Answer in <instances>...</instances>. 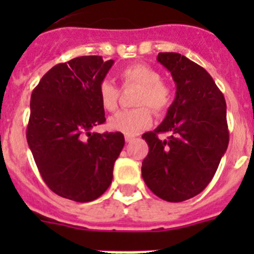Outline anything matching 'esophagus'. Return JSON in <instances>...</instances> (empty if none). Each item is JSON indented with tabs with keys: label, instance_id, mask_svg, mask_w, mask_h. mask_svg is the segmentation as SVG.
<instances>
[{
	"label": "esophagus",
	"instance_id": "1",
	"mask_svg": "<svg viewBox=\"0 0 254 254\" xmlns=\"http://www.w3.org/2000/svg\"><path fill=\"white\" fill-rule=\"evenodd\" d=\"M125 140L127 142H131L132 140H134V136H132V134H125Z\"/></svg>",
	"mask_w": 254,
	"mask_h": 254
}]
</instances>
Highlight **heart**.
Listing matches in <instances>:
<instances>
[{
  "mask_svg": "<svg viewBox=\"0 0 254 254\" xmlns=\"http://www.w3.org/2000/svg\"><path fill=\"white\" fill-rule=\"evenodd\" d=\"M123 86H138L133 109L117 113L109 121V127L126 134H137L152 123V112L161 114L169 109L173 100L170 87L161 81L160 72L146 64H134L125 67L120 72ZM98 96L103 109L114 112L118 108L120 89L109 80H103L98 87Z\"/></svg>",
  "mask_w": 254,
  "mask_h": 254,
  "instance_id": "obj_1",
  "label": "heart"
}]
</instances>
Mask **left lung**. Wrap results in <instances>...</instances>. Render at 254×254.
Listing matches in <instances>:
<instances>
[{"label": "left lung", "instance_id": "left-lung-1", "mask_svg": "<svg viewBox=\"0 0 254 254\" xmlns=\"http://www.w3.org/2000/svg\"><path fill=\"white\" fill-rule=\"evenodd\" d=\"M177 85L167 117L142 138L149 154L142 161L147 187L168 202H182L201 193L216 173L229 143L226 103L203 67L173 52L159 53ZM159 133H169L160 140Z\"/></svg>", "mask_w": 254, "mask_h": 254}]
</instances>
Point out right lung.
Here are the masks:
<instances>
[{
	"label": "right lung",
	"mask_w": 254,
	"mask_h": 254,
	"mask_svg": "<svg viewBox=\"0 0 254 254\" xmlns=\"http://www.w3.org/2000/svg\"><path fill=\"white\" fill-rule=\"evenodd\" d=\"M113 64L76 57L52 67L31 93L26 140L38 170L49 190L76 202L108 190L125 146L121 132H91L105 122L98 87Z\"/></svg>",
	"instance_id": "add662e5"
}]
</instances>
